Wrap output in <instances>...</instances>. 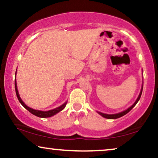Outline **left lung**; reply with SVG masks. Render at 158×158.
<instances>
[{
    "mask_svg": "<svg viewBox=\"0 0 158 158\" xmlns=\"http://www.w3.org/2000/svg\"><path fill=\"white\" fill-rule=\"evenodd\" d=\"M142 89H143V85H142V89H141V91H140V93H139V96H138V98H137V100H136L135 103H134V104L128 108V109H127V110H125V111H122V112H120V113H118V114H106L101 113V112H98V113L100 114L101 116H102L103 117L109 118V119H115V118H118L119 117H122V116H124L125 114H127V113H128V112L130 111L135 106V105L137 104V102L139 101V100L140 99V97H141V95H142Z\"/></svg>",
    "mask_w": 158,
    "mask_h": 158,
    "instance_id": "left-lung-1",
    "label": "left lung"
}]
</instances>
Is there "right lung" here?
Returning a JSON list of instances; mask_svg holds the SVG:
<instances>
[{"label":"right lung","instance_id":"1","mask_svg":"<svg viewBox=\"0 0 158 158\" xmlns=\"http://www.w3.org/2000/svg\"><path fill=\"white\" fill-rule=\"evenodd\" d=\"M16 74H15V75H16ZM15 90H16V94L17 98H18L19 102L21 103V104L26 109H27L28 111L30 112V113H31L32 114H34V115L38 116V117H41V118L51 117V116H52L54 115H55L56 114H57L58 112L61 111L62 110H63L67 104V102H65L64 104L56 108V109H55L49 110V111H40V110H35V109H31V108H29V106H27L23 102V101L21 100V98H20V96H19V94L18 89H17L16 77H15Z\"/></svg>","mask_w":158,"mask_h":158}]
</instances>
